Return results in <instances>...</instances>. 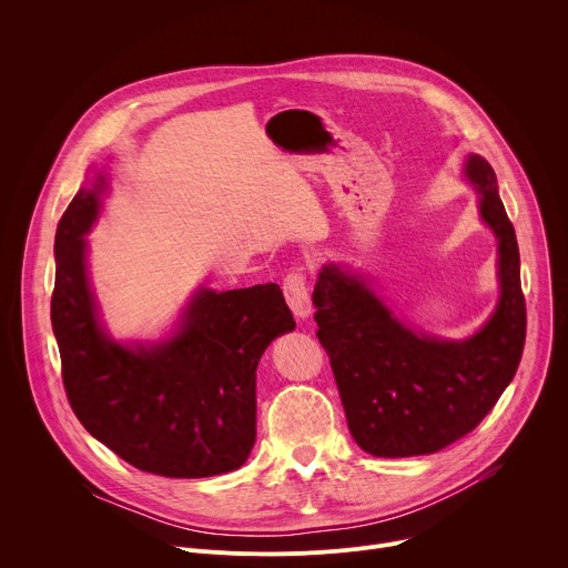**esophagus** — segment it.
I'll list each match as a JSON object with an SVG mask.
<instances>
[{
  "mask_svg": "<svg viewBox=\"0 0 568 568\" xmlns=\"http://www.w3.org/2000/svg\"><path fill=\"white\" fill-rule=\"evenodd\" d=\"M283 294H285V301L287 305L292 307L294 316L298 321H305L310 314H312V303H310V287H307V281H305V274L303 272H292L285 276L283 281Z\"/></svg>",
  "mask_w": 568,
  "mask_h": 568,
  "instance_id": "34e87169",
  "label": "esophagus"
}]
</instances>
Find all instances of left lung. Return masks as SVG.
<instances>
[{"instance_id": "left-lung-1", "label": "left lung", "mask_w": 568, "mask_h": 568, "mask_svg": "<svg viewBox=\"0 0 568 568\" xmlns=\"http://www.w3.org/2000/svg\"><path fill=\"white\" fill-rule=\"evenodd\" d=\"M465 178L499 240L501 296L476 335L449 342L407 328L362 276L339 265L323 267L314 285L316 337L331 357L348 429L373 456L434 454L467 436L521 362L526 298L515 226L488 161L469 154Z\"/></svg>"}]
</instances>
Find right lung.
Returning a JSON list of instances; mask_svg holds the SVG:
<instances>
[{
    "label": "right lung",
    "instance_id": "1",
    "mask_svg": "<svg viewBox=\"0 0 568 568\" xmlns=\"http://www.w3.org/2000/svg\"><path fill=\"white\" fill-rule=\"evenodd\" d=\"M105 178L80 189L55 231L51 326L75 418L141 471L204 478L245 465L256 443V368L294 331L276 283L200 290L180 331L125 346L105 335L88 281V240Z\"/></svg>",
    "mask_w": 568,
    "mask_h": 568
}]
</instances>
